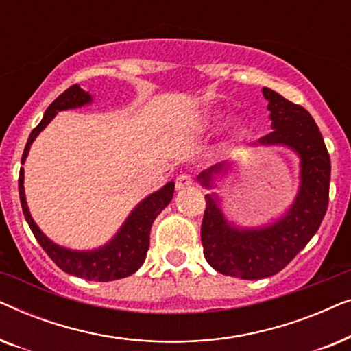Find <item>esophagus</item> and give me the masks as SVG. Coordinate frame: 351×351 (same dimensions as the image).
<instances>
[{
  "instance_id": "1",
  "label": "esophagus",
  "mask_w": 351,
  "mask_h": 351,
  "mask_svg": "<svg viewBox=\"0 0 351 351\" xmlns=\"http://www.w3.org/2000/svg\"><path fill=\"white\" fill-rule=\"evenodd\" d=\"M193 185V179L189 174H180L179 177L176 179V189L177 190H185L189 189V186Z\"/></svg>"
}]
</instances>
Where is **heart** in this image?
Segmentation results:
<instances>
[{"instance_id": "b5f03b06", "label": "heart", "mask_w": 351, "mask_h": 351, "mask_svg": "<svg viewBox=\"0 0 351 351\" xmlns=\"http://www.w3.org/2000/svg\"><path fill=\"white\" fill-rule=\"evenodd\" d=\"M225 113H214L210 114V117L208 118V124L209 126H220L225 121ZM249 134V128L246 123H237L232 129V137L233 141H243V138H246Z\"/></svg>"}]
</instances>
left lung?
Segmentation results:
<instances>
[{"label": "left lung", "mask_w": 351, "mask_h": 351, "mask_svg": "<svg viewBox=\"0 0 351 351\" xmlns=\"http://www.w3.org/2000/svg\"><path fill=\"white\" fill-rule=\"evenodd\" d=\"M273 131L252 147L285 145L300 158V185L287 213L270 225L238 228L225 219L219 196L206 195L201 243L214 270L241 280H261L281 271L318 232L329 203L330 158L319 128L304 107L263 88ZM233 162L214 165L198 176L201 185L213 189L215 176L232 171Z\"/></svg>", "instance_id": "8db88e82"}]
</instances>
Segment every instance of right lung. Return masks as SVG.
Returning <instances> with one entry per match:
<instances>
[{"mask_svg": "<svg viewBox=\"0 0 351 351\" xmlns=\"http://www.w3.org/2000/svg\"><path fill=\"white\" fill-rule=\"evenodd\" d=\"M90 102H93L90 94L81 89L78 84L71 86L65 93H62L47 107L41 123L33 129L30 137H28L25 150H23L22 155V165L27 160L33 141L52 121V118L57 113L62 112V110L80 108ZM19 195H21L23 215H25L27 223L30 225V230L35 234L36 241L40 243V246L45 249L47 256L54 261L60 270L89 281H113L132 275L145 262L148 246H150L152 223L158 217V214L171 203L172 195H174V182H167L161 190L142 199L134 208L132 213L128 215L118 233L105 246L93 249V251H71V249L62 247L59 244L52 243L38 228L27 206L25 190H23V167L21 169V174H19Z\"/></svg>", "mask_w": 351, "mask_h": 351, "instance_id": "obj_1", "label": "right lung"}]
</instances>
